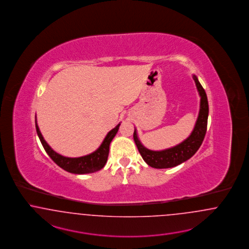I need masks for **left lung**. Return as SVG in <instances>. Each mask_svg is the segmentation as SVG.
<instances>
[{
  "mask_svg": "<svg viewBox=\"0 0 249 249\" xmlns=\"http://www.w3.org/2000/svg\"><path fill=\"white\" fill-rule=\"evenodd\" d=\"M195 85L199 95L201 97L200 100V110L197 121L195 123V128L192 134L183 142L178 145L162 150V151H151L145 148L138 138L137 130L134 131V141L138 147V150L141 153L143 160L153 168H170L177 166L180 163L187 161L192 156L195 155L202 145L206 136L207 127V118H208V101L206 97V91L199 83L197 77L193 75Z\"/></svg>",
  "mask_w": 249,
  "mask_h": 249,
  "instance_id": "obj_1",
  "label": "left lung"
}]
</instances>
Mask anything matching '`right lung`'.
<instances>
[{
	"instance_id": "add662e5",
	"label": "right lung",
	"mask_w": 249,
	"mask_h": 249,
	"mask_svg": "<svg viewBox=\"0 0 249 249\" xmlns=\"http://www.w3.org/2000/svg\"><path fill=\"white\" fill-rule=\"evenodd\" d=\"M121 124H118L113 129L110 130L107 134L106 138L104 139L101 145L98 147L97 151H95L90 154H87L86 156L77 157V158H70L65 157L63 155H60L59 153L54 152V150L47 144V142L44 141L41 131L39 129V126L37 124V122L35 120V126L36 131L38 134V137L41 141L46 153L50 156V158L54 161L58 166H60L62 169L72 174H89L97 172L101 168L104 167L108 160V152H109V144L115 135L117 134Z\"/></svg>"
}]
</instances>
